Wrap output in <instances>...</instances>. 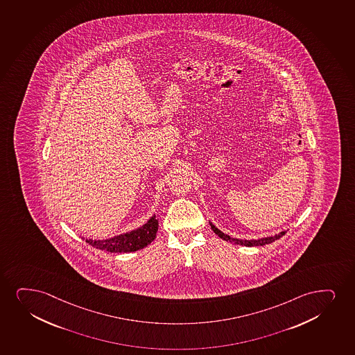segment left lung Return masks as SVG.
Returning <instances> with one entry per match:
<instances>
[{
    "label": "left lung",
    "mask_w": 355,
    "mask_h": 355,
    "mask_svg": "<svg viewBox=\"0 0 355 355\" xmlns=\"http://www.w3.org/2000/svg\"><path fill=\"white\" fill-rule=\"evenodd\" d=\"M209 225L215 234H218L221 239L241 246H263L266 244H270L272 241H277L281 236H285V233L287 232V231H282V232L275 234V236H264V238H259V239H238V238H233V236H228L226 233L221 232L219 228L215 227L214 225L210 221Z\"/></svg>",
    "instance_id": "left-lung-1"
}]
</instances>
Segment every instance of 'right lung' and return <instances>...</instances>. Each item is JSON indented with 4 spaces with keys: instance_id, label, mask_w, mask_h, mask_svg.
<instances>
[{
    "instance_id": "right-lung-1",
    "label": "right lung",
    "mask_w": 355,
    "mask_h": 355,
    "mask_svg": "<svg viewBox=\"0 0 355 355\" xmlns=\"http://www.w3.org/2000/svg\"><path fill=\"white\" fill-rule=\"evenodd\" d=\"M159 221L155 214L152 215L147 223L136 230L112 236L109 239H92L83 238L86 243L96 249L104 250L107 252H134L144 249L155 239L158 232Z\"/></svg>"
}]
</instances>
